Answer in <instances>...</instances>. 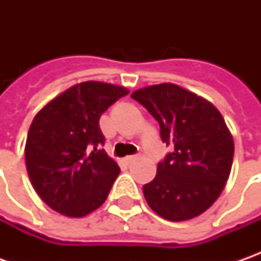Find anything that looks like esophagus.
I'll list each match as a JSON object with an SVG mask.
<instances>
[{
  "instance_id": "34e87169",
  "label": "esophagus",
  "mask_w": 261,
  "mask_h": 261,
  "mask_svg": "<svg viewBox=\"0 0 261 261\" xmlns=\"http://www.w3.org/2000/svg\"><path fill=\"white\" fill-rule=\"evenodd\" d=\"M139 156L138 155H129V156H126L125 158V163L129 166V164H132V163H135L136 160H138Z\"/></svg>"
}]
</instances>
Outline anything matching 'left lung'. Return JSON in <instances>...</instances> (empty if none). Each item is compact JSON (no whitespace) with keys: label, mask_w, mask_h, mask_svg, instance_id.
Masks as SVG:
<instances>
[{"label":"left lung","mask_w":261,"mask_h":261,"mask_svg":"<svg viewBox=\"0 0 261 261\" xmlns=\"http://www.w3.org/2000/svg\"><path fill=\"white\" fill-rule=\"evenodd\" d=\"M160 125L171 148L144 186L149 207L168 221L203 214L219 197L231 173L234 141L222 115L207 100L175 84L141 88L130 95Z\"/></svg>","instance_id":"obj_1"}]
</instances>
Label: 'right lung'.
<instances>
[{
    "label": "right lung",
    "instance_id": "add662e5",
    "mask_svg": "<svg viewBox=\"0 0 261 261\" xmlns=\"http://www.w3.org/2000/svg\"><path fill=\"white\" fill-rule=\"evenodd\" d=\"M123 87L87 81L68 88L35 116L25 142V167L36 193L66 216L88 215L105 203L120 168L101 148L100 116Z\"/></svg>",
    "mask_w": 261,
    "mask_h": 261
}]
</instances>
